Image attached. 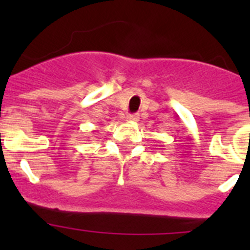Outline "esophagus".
<instances>
[{
	"label": "esophagus",
	"instance_id": "obj_1",
	"mask_svg": "<svg viewBox=\"0 0 250 250\" xmlns=\"http://www.w3.org/2000/svg\"><path fill=\"white\" fill-rule=\"evenodd\" d=\"M139 114H132V115H127V120L129 121H139Z\"/></svg>",
	"mask_w": 250,
	"mask_h": 250
}]
</instances>
